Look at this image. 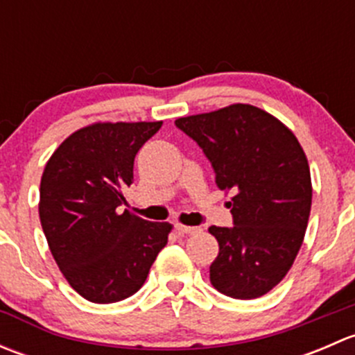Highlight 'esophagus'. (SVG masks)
I'll return each mask as SVG.
<instances>
[{
  "label": "esophagus",
  "mask_w": 355,
  "mask_h": 355,
  "mask_svg": "<svg viewBox=\"0 0 355 355\" xmlns=\"http://www.w3.org/2000/svg\"><path fill=\"white\" fill-rule=\"evenodd\" d=\"M175 230H177L178 234H182V235H192V234H198V232H200V228L199 227H189V225L177 223V225H175Z\"/></svg>",
  "instance_id": "1"
}]
</instances>
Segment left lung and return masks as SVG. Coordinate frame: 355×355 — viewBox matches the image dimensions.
<instances>
[{"label": "left lung", "instance_id": "8db88e82", "mask_svg": "<svg viewBox=\"0 0 355 355\" xmlns=\"http://www.w3.org/2000/svg\"><path fill=\"white\" fill-rule=\"evenodd\" d=\"M175 125L211 161L218 189L234 192V227H209L220 245L211 284L234 299L264 295L288 273L306 235L313 185L302 146L273 114L242 103Z\"/></svg>", "mask_w": 355, "mask_h": 355}]
</instances>
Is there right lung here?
Segmentation results:
<instances>
[{
	"label": "right lung",
	"instance_id": "right-lung-1",
	"mask_svg": "<svg viewBox=\"0 0 355 355\" xmlns=\"http://www.w3.org/2000/svg\"><path fill=\"white\" fill-rule=\"evenodd\" d=\"M161 125H87L60 144L42 171V232L70 287L91 302L134 295L168 242L170 223L120 213L123 189L134 182L135 155Z\"/></svg>",
	"mask_w": 355,
	"mask_h": 355
}]
</instances>
